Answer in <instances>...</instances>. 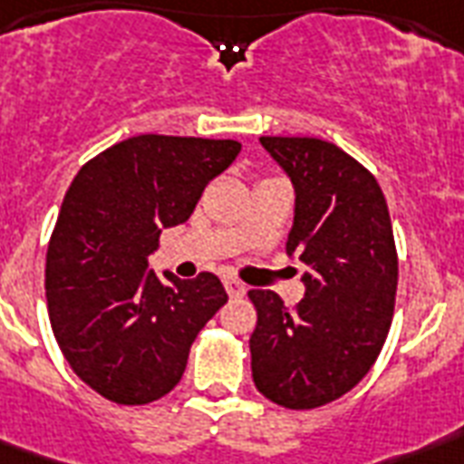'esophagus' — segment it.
I'll return each mask as SVG.
<instances>
[{
    "mask_svg": "<svg viewBox=\"0 0 464 464\" xmlns=\"http://www.w3.org/2000/svg\"><path fill=\"white\" fill-rule=\"evenodd\" d=\"M225 290L229 293V297H242L246 293L244 283H239L237 278H225Z\"/></svg>",
    "mask_w": 464,
    "mask_h": 464,
    "instance_id": "obj_1",
    "label": "esophagus"
}]
</instances>
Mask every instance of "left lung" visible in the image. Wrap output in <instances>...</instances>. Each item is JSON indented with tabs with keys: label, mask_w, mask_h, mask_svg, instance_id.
Listing matches in <instances>:
<instances>
[{
	"label": "left lung",
	"mask_w": 464,
	"mask_h": 464,
	"mask_svg": "<svg viewBox=\"0 0 464 464\" xmlns=\"http://www.w3.org/2000/svg\"><path fill=\"white\" fill-rule=\"evenodd\" d=\"M261 145L295 188L285 251L307 271L293 310L273 290H249L251 375L266 400L314 409L351 392L382 351L400 273L392 220L375 176L334 142L261 138Z\"/></svg>",
	"instance_id": "obj_1"
}]
</instances>
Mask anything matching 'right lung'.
<instances>
[{
	"instance_id": "obj_1",
	"label": "right lung",
	"mask_w": 464,
	"mask_h": 464,
	"mask_svg": "<svg viewBox=\"0 0 464 464\" xmlns=\"http://www.w3.org/2000/svg\"><path fill=\"white\" fill-rule=\"evenodd\" d=\"M239 150L237 140L138 135L74 176L48 244L45 297L57 346L106 400L135 407L171 392L198 332L227 303L213 273L161 281L147 256Z\"/></svg>"
}]
</instances>
